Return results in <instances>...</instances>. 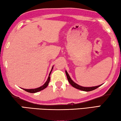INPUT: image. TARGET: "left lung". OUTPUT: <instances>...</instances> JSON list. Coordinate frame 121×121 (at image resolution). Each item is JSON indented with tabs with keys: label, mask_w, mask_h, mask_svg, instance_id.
Returning a JSON list of instances; mask_svg holds the SVG:
<instances>
[{
	"label": "left lung",
	"mask_w": 121,
	"mask_h": 121,
	"mask_svg": "<svg viewBox=\"0 0 121 121\" xmlns=\"http://www.w3.org/2000/svg\"><path fill=\"white\" fill-rule=\"evenodd\" d=\"M65 73H66L67 79H68V81L69 82V83H70V84L72 85L73 87H75L77 89L82 90V91H86V92L93 91V90L97 89L98 87H99L101 85H100L99 86H93V87H83V86H80V85L77 84L76 83H75L74 82H73L72 80V79H71V78L70 77V76H69V74L68 73H67V71L66 70H65Z\"/></svg>",
	"instance_id": "left-lung-1"
}]
</instances>
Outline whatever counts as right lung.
<instances>
[{
  "mask_svg": "<svg viewBox=\"0 0 121 121\" xmlns=\"http://www.w3.org/2000/svg\"><path fill=\"white\" fill-rule=\"evenodd\" d=\"M53 67L52 68V70L50 71V74H49L48 76V80L45 82V83L42 86H40L39 87H38V88H36V89H22L24 90H25L26 91L28 92H29V93H36V92H38L40 91H42V90H44V89H45V88L48 86V83L50 82V75H51V73L52 72V70L53 69Z\"/></svg>",
  "mask_w": 121,
  "mask_h": 121,
  "instance_id": "obj_1",
  "label": "right lung"
}]
</instances>
